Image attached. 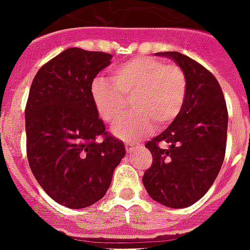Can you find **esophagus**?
Masks as SVG:
<instances>
[{
  "instance_id": "obj_1",
  "label": "esophagus",
  "mask_w": 250,
  "mask_h": 250,
  "mask_svg": "<svg viewBox=\"0 0 250 250\" xmlns=\"http://www.w3.org/2000/svg\"><path fill=\"white\" fill-rule=\"evenodd\" d=\"M135 144H128V143H125V151H127V153H131V152H134V149H135Z\"/></svg>"
}]
</instances>
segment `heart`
I'll return each instance as SVG.
<instances>
[{
	"label": "heart",
	"mask_w": 250,
	"mask_h": 250,
	"mask_svg": "<svg viewBox=\"0 0 250 250\" xmlns=\"http://www.w3.org/2000/svg\"><path fill=\"white\" fill-rule=\"evenodd\" d=\"M187 77L177 64L153 57H135L112 70V82L98 77L91 83L94 106L102 119L114 125L131 98V115L112 128L116 138L136 142L176 119L187 99Z\"/></svg>",
	"instance_id": "heart-1"
}]
</instances>
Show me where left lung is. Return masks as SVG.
Here are the masks:
<instances>
[{
  "label": "left lung",
  "instance_id": "1",
  "mask_svg": "<svg viewBox=\"0 0 250 250\" xmlns=\"http://www.w3.org/2000/svg\"><path fill=\"white\" fill-rule=\"evenodd\" d=\"M171 58L187 77L182 112L146 147L152 166L143 184L153 200L169 208H186L208 192L223 166L228 111L217 79L200 63L177 51L156 53Z\"/></svg>",
  "mask_w": 250,
  "mask_h": 250
}]
</instances>
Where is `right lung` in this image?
I'll use <instances>...</instances> for the list:
<instances>
[{"mask_svg": "<svg viewBox=\"0 0 250 250\" xmlns=\"http://www.w3.org/2000/svg\"><path fill=\"white\" fill-rule=\"evenodd\" d=\"M111 58L102 51L64 50L38 70L29 92V166L43 191L73 209L106 195L125 155V144L106 132L91 97L92 81Z\"/></svg>", "mask_w": 250, "mask_h": 250, "instance_id": "add662e5", "label": "right lung"}]
</instances>
